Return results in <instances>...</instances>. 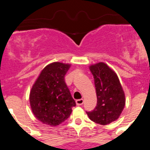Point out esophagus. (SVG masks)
I'll return each instance as SVG.
<instances>
[{
  "instance_id": "esophagus-1",
  "label": "esophagus",
  "mask_w": 150,
  "mask_h": 150,
  "mask_svg": "<svg viewBox=\"0 0 150 150\" xmlns=\"http://www.w3.org/2000/svg\"><path fill=\"white\" fill-rule=\"evenodd\" d=\"M75 103H76L77 105H81L83 103V99H79V100H77Z\"/></svg>"
}]
</instances>
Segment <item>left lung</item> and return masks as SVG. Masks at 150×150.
<instances>
[{
  "label": "left lung",
  "mask_w": 150,
  "mask_h": 150,
  "mask_svg": "<svg viewBox=\"0 0 150 150\" xmlns=\"http://www.w3.org/2000/svg\"><path fill=\"white\" fill-rule=\"evenodd\" d=\"M94 79L97 106L86 111L91 121L106 125L120 117L125 105V96L118 76L107 64L100 62L89 67Z\"/></svg>",
  "instance_id": "obj_1"
}]
</instances>
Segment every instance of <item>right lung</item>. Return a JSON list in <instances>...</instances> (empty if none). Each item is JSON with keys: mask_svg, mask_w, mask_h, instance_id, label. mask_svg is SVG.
I'll return each mask as SVG.
<instances>
[{"mask_svg": "<svg viewBox=\"0 0 150 150\" xmlns=\"http://www.w3.org/2000/svg\"><path fill=\"white\" fill-rule=\"evenodd\" d=\"M70 65L53 62L42 70L30 92V105L36 118L56 126L67 120L76 105L64 81Z\"/></svg>", "mask_w": 150, "mask_h": 150, "instance_id": "obj_1", "label": "right lung"}]
</instances>
